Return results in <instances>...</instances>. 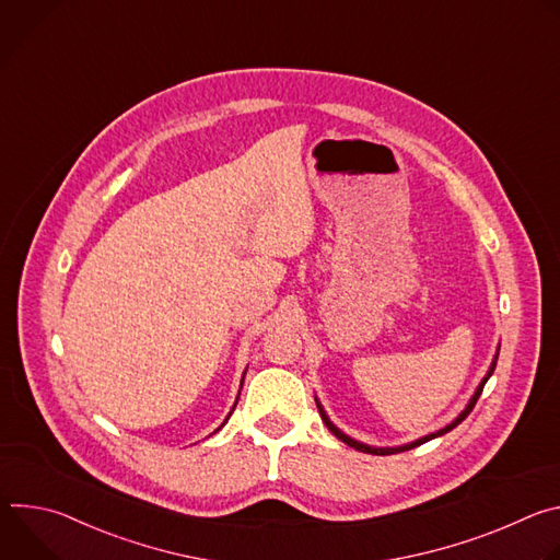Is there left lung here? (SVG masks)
I'll list each match as a JSON object with an SVG mask.
<instances>
[{
    "label": "left lung",
    "instance_id": "8db88e82",
    "mask_svg": "<svg viewBox=\"0 0 560 560\" xmlns=\"http://www.w3.org/2000/svg\"><path fill=\"white\" fill-rule=\"evenodd\" d=\"M497 361H499V352L494 354V361H492V365H490V370H488V374L483 376V381L478 383V387H476V392H474V396L469 398V404L465 406V410L450 423V425H445L443 430H439V432H432V434H428V436H423V439H419V441H412V443H408V445H398V447H372V445H365V443H361V441H354V439H350L348 434H343L330 419H328V415H326V410L322 408V404H318V398H316V408H318V415H322V419H324V423L328 425V430L337 436V439H341L343 443H348L350 447H354V450H359V452H368V454H376V456H385V454H396V452H406V450H412V447H419L421 443H428V441H432V439H436V436H443V434H447L450 430H454L469 412H471V408L476 406V401H478V396H481V392H483V387H486V383H488V378L492 376V372H494V368H497Z\"/></svg>",
    "mask_w": 560,
    "mask_h": 560
}]
</instances>
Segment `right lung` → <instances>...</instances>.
I'll return each instance as SVG.
<instances>
[{
    "label": "right lung",
    "instance_id": "obj_1",
    "mask_svg": "<svg viewBox=\"0 0 560 560\" xmlns=\"http://www.w3.org/2000/svg\"><path fill=\"white\" fill-rule=\"evenodd\" d=\"M244 374H246V372H244ZM242 385H244V378H242ZM236 401H238V396H236ZM234 406H236V404H234ZM232 410H234V408H232ZM230 415H232V412H230ZM230 415H228V417H225V421H223V423H228V419H230ZM223 423H221V425H223ZM221 425H219V428H217V430H214V432H219V430H221Z\"/></svg>",
    "mask_w": 560,
    "mask_h": 560
}]
</instances>
